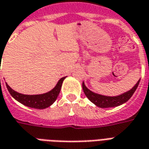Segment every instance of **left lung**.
<instances>
[{"label":"left lung","mask_w":149,"mask_h":149,"mask_svg":"<svg viewBox=\"0 0 149 149\" xmlns=\"http://www.w3.org/2000/svg\"><path fill=\"white\" fill-rule=\"evenodd\" d=\"M139 83H140V80L138 81L137 83L131 90L128 91L117 97H106V96H102L100 94L93 93L92 91L86 88L84 83L82 84V88H83V91H84L85 96L94 104H96L97 106L100 107V108H112V107L119 106L122 104L127 102L133 95L136 89L137 88Z\"/></svg>","instance_id":"obj_1"}]
</instances>
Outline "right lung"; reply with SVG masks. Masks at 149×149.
Returning a JSON list of instances; mask_svg holds the SVG:
<instances>
[{"mask_svg": "<svg viewBox=\"0 0 149 149\" xmlns=\"http://www.w3.org/2000/svg\"><path fill=\"white\" fill-rule=\"evenodd\" d=\"M65 78V77L60 79V81H58L55 88L50 92L44 94H40V95H24V94H21L17 93L16 91L13 90L7 84H6V87L8 88L9 93L11 94L12 97L22 104L30 107V108H33V109H43L50 106L56 100Z\"/></svg>", "mask_w": 149, "mask_h": 149, "instance_id": "right-lung-1", "label": "right lung"}]
</instances>
